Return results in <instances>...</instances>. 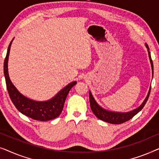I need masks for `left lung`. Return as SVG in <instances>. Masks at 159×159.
<instances>
[{
	"instance_id": "1",
	"label": "left lung",
	"mask_w": 159,
	"mask_h": 159,
	"mask_svg": "<svg viewBox=\"0 0 159 159\" xmlns=\"http://www.w3.org/2000/svg\"><path fill=\"white\" fill-rule=\"evenodd\" d=\"M145 46L148 48V56L150 58V61L151 64V68L152 71L153 73V61L151 59V53L149 51V47L147 44H145ZM151 87H150L148 93L147 97L145 98L144 101L143 102V103L139 106L138 108H135V109L129 112H114V111H110L104 109L100 106L97 103V102L95 101V100L93 98L92 93H90V91H89V94H90V108L93 114L95 115V116L99 119H101L102 121H106V122L110 123V124H114V125H119V124L124 123L125 121H129V119H131L132 117L138 114V112H140L141 110L143 109V108L144 107V106L146 103V102L148 99L150 93H151Z\"/></svg>"
}]
</instances>
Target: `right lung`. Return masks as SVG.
Instances as JSON below:
<instances>
[{
    "instance_id": "1",
    "label": "right lung",
    "mask_w": 159,
    "mask_h": 159,
    "mask_svg": "<svg viewBox=\"0 0 159 159\" xmlns=\"http://www.w3.org/2000/svg\"><path fill=\"white\" fill-rule=\"evenodd\" d=\"M14 40V39H13ZM8 45L7 53L4 61L3 72L5 76L6 88L12 103L21 114L30 117L32 119L38 121H48L58 117L61 113L64 105L71 88L77 84V82H72L59 91L53 98L46 101H35L21 94L15 88L11 81L8 71V61L11 45L12 41Z\"/></svg>"
}]
</instances>
